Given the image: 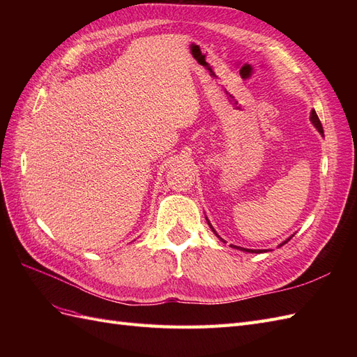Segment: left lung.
I'll return each mask as SVG.
<instances>
[{"instance_id":"1","label":"left lung","mask_w":357,"mask_h":357,"mask_svg":"<svg viewBox=\"0 0 357 357\" xmlns=\"http://www.w3.org/2000/svg\"><path fill=\"white\" fill-rule=\"evenodd\" d=\"M310 119H311L312 125H314V126L319 129V132H320V134H323V126H321V122H320V119H319V116H317V113H316L314 110L311 112V117H310ZM207 222H208V220H207ZM208 225H210V222H208ZM210 228L213 229V226H211V225H210ZM213 232L215 234V231H214V229H213ZM215 235H218V234H215ZM218 236H219V235H218ZM291 236H294V235H291ZM291 236H290V238H291ZM219 238H220V236H219ZM290 238H287L284 243H282L280 245L286 244ZM220 240H222V238H220ZM222 241H223V240H222ZM234 248H240V250H244V252H248V253H262V252H265V250H250V248H243V247H236V245H234Z\"/></svg>"}]
</instances>
